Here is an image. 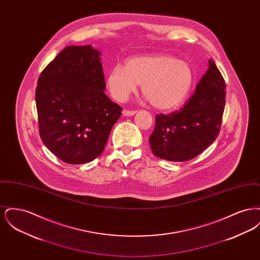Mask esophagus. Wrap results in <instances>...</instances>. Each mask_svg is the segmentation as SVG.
<instances>
[{"label": "esophagus", "mask_w": 260, "mask_h": 260, "mask_svg": "<svg viewBox=\"0 0 260 260\" xmlns=\"http://www.w3.org/2000/svg\"><path fill=\"white\" fill-rule=\"evenodd\" d=\"M136 113V110H127V109H124L123 110V115L124 116H133Z\"/></svg>", "instance_id": "1"}]
</instances>
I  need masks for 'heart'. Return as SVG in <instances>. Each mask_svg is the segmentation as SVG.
<instances>
[{
    "label": "heart",
    "instance_id": "1",
    "mask_svg": "<svg viewBox=\"0 0 260 260\" xmlns=\"http://www.w3.org/2000/svg\"><path fill=\"white\" fill-rule=\"evenodd\" d=\"M193 81L194 73L188 62L157 54L132 57L124 67L116 65L107 75L106 86L114 99L124 101L141 85L151 105L168 111L183 103Z\"/></svg>",
    "mask_w": 260,
    "mask_h": 260
}]
</instances>
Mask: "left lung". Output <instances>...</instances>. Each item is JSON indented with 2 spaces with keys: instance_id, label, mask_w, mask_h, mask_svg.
<instances>
[{
  "instance_id": "8db88e82",
  "label": "left lung",
  "mask_w": 260,
  "mask_h": 260,
  "mask_svg": "<svg viewBox=\"0 0 260 260\" xmlns=\"http://www.w3.org/2000/svg\"><path fill=\"white\" fill-rule=\"evenodd\" d=\"M225 81L215 63L199 82L196 91L177 111L157 114L149 137L154 156L186 161L197 157L219 135L225 107Z\"/></svg>"
}]
</instances>
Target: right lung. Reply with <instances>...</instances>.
Here are the masks:
<instances>
[{"instance_id":"add662e5","label":"right lung","mask_w":260,"mask_h":260,"mask_svg":"<svg viewBox=\"0 0 260 260\" xmlns=\"http://www.w3.org/2000/svg\"><path fill=\"white\" fill-rule=\"evenodd\" d=\"M100 52L69 46L43 70L36 87L39 133L47 148L71 165L103 152L122 107L105 90Z\"/></svg>"}]
</instances>
